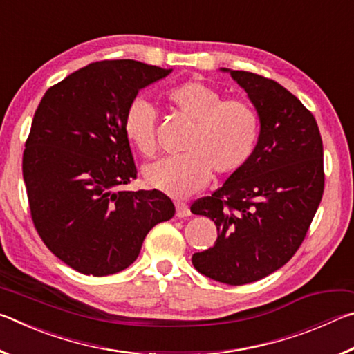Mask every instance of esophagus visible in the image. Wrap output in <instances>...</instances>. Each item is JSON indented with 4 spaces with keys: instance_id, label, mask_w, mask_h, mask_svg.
Returning a JSON list of instances; mask_svg holds the SVG:
<instances>
[{
    "instance_id": "obj_1",
    "label": "esophagus",
    "mask_w": 354,
    "mask_h": 354,
    "mask_svg": "<svg viewBox=\"0 0 354 354\" xmlns=\"http://www.w3.org/2000/svg\"><path fill=\"white\" fill-rule=\"evenodd\" d=\"M175 206H176V217L183 218V217H187V215H190L189 206L185 205V203H183V201H176V203H175Z\"/></svg>"
}]
</instances>
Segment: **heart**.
I'll return each mask as SVG.
<instances>
[{"instance_id": "heart-1", "label": "heart", "mask_w": 354, "mask_h": 354, "mask_svg": "<svg viewBox=\"0 0 354 354\" xmlns=\"http://www.w3.org/2000/svg\"><path fill=\"white\" fill-rule=\"evenodd\" d=\"M167 104L192 123L183 143V156L162 159L145 169L149 185L171 196H189L209 183L212 171L232 175L248 162L259 139V117L242 100L201 81H185L164 93ZM158 113L145 100L131 101L123 118L128 140L145 158L159 151L156 137Z\"/></svg>"}]
</instances>
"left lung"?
Here are the masks:
<instances>
[{
	"label": "left lung",
	"mask_w": 354,
	"mask_h": 354,
	"mask_svg": "<svg viewBox=\"0 0 354 354\" xmlns=\"http://www.w3.org/2000/svg\"><path fill=\"white\" fill-rule=\"evenodd\" d=\"M261 120L254 153L190 211L217 226L214 247L192 256L200 273L242 286L268 277L297 253L325 189L323 142L313 113L270 77L231 70Z\"/></svg>",
	"instance_id": "8db88e82"
}]
</instances>
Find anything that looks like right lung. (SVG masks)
<instances>
[{
    "label": "right lung",
    "mask_w": 354,
    "mask_h": 354,
    "mask_svg": "<svg viewBox=\"0 0 354 354\" xmlns=\"http://www.w3.org/2000/svg\"><path fill=\"white\" fill-rule=\"evenodd\" d=\"M101 61L48 88L23 151L32 223L46 248L82 274L124 270L154 225L175 215L160 190H124L137 169L123 118L140 88L170 73Z\"/></svg>",
    "instance_id": "1"
}]
</instances>
